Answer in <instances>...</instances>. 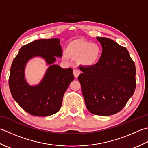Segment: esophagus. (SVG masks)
<instances>
[{
  "mask_svg": "<svg viewBox=\"0 0 148 148\" xmlns=\"http://www.w3.org/2000/svg\"><path fill=\"white\" fill-rule=\"evenodd\" d=\"M73 74H74V77H77V76L80 74V71L79 69H74L73 71Z\"/></svg>",
  "mask_w": 148,
  "mask_h": 148,
  "instance_id": "34e87169",
  "label": "esophagus"
}]
</instances>
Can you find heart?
Segmentation results:
<instances>
[{"label": "heart", "mask_w": 148, "mask_h": 148, "mask_svg": "<svg viewBox=\"0 0 148 148\" xmlns=\"http://www.w3.org/2000/svg\"><path fill=\"white\" fill-rule=\"evenodd\" d=\"M100 55L101 49L98 45L77 40L70 43L66 49V54H63V57L65 59L68 57L73 59L79 58L82 64L90 66L98 62Z\"/></svg>", "instance_id": "1"}]
</instances>
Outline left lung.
<instances>
[{"label":"left lung","mask_w":148,"mask_h":148,"mask_svg":"<svg viewBox=\"0 0 148 148\" xmlns=\"http://www.w3.org/2000/svg\"><path fill=\"white\" fill-rule=\"evenodd\" d=\"M97 39L103 47L99 62L79 66L78 80L88 111L105 116L121 111L134 94L136 69L126 47L107 38Z\"/></svg>","instance_id":"8db88e82"}]
</instances>
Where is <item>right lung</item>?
Masks as SVG:
<instances>
[{
  "mask_svg": "<svg viewBox=\"0 0 148 148\" xmlns=\"http://www.w3.org/2000/svg\"><path fill=\"white\" fill-rule=\"evenodd\" d=\"M62 55L59 39H40L22 46L14 58L9 86L13 99L28 114L45 117L60 110L63 95L74 79L71 68L62 69L53 65L55 56ZM38 56L43 57L50 66L39 85L31 87L24 79V69L29 59Z\"/></svg>",
  "mask_w": 148,
  "mask_h": 148,
  "instance_id": "obj_1",
  "label": "right lung"
}]
</instances>
